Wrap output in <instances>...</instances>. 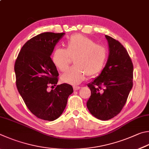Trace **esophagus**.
Here are the masks:
<instances>
[{"label": "esophagus", "mask_w": 149, "mask_h": 149, "mask_svg": "<svg viewBox=\"0 0 149 149\" xmlns=\"http://www.w3.org/2000/svg\"><path fill=\"white\" fill-rule=\"evenodd\" d=\"M73 88H74V91H77L79 90V89H80V86H73Z\"/></svg>", "instance_id": "obj_1"}]
</instances>
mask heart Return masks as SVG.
Instances as JSON below:
<instances>
[{
	"mask_svg": "<svg viewBox=\"0 0 149 149\" xmlns=\"http://www.w3.org/2000/svg\"><path fill=\"white\" fill-rule=\"evenodd\" d=\"M55 66L62 72L68 68L72 58L75 66L62 75L63 81L77 85L85 78L95 76L102 71L106 61L107 51L93 40L81 34L72 36L67 40L66 49L56 48L52 54Z\"/></svg>",
	"mask_w": 149,
	"mask_h": 149,
	"instance_id": "obj_1",
	"label": "heart"
}]
</instances>
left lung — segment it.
Returning <instances> with one entry per match:
<instances>
[{"label":"left lung","mask_w":149,"mask_h":149,"mask_svg":"<svg viewBox=\"0 0 149 149\" xmlns=\"http://www.w3.org/2000/svg\"><path fill=\"white\" fill-rule=\"evenodd\" d=\"M109 56L98 77L87 86L91 95L86 107L94 117L107 120L115 117L125 105L133 86L134 66L128 51L120 43L105 35Z\"/></svg>","instance_id":"obj_1"}]
</instances>
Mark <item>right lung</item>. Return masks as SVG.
<instances>
[{"mask_svg": "<svg viewBox=\"0 0 149 149\" xmlns=\"http://www.w3.org/2000/svg\"><path fill=\"white\" fill-rule=\"evenodd\" d=\"M64 34L44 32L32 38L21 48L15 63L18 92L31 112L42 120L53 121L60 117L74 91L69 84L56 85L58 73L50 57ZM49 86L56 87L49 91Z\"/></svg>", "mask_w": 149, "mask_h": 149, "instance_id": "add662e5", "label": "right lung"}]
</instances>
